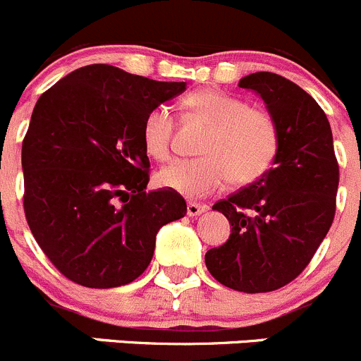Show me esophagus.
Instances as JSON below:
<instances>
[{
  "label": "esophagus",
  "mask_w": 361,
  "mask_h": 361,
  "mask_svg": "<svg viewBox=\"0 0 361 361\" xmlns=\"http://www.w3.org/2000/svg\"><path fill=\"white\" fill-rule=\"evenodd\" d=\"M205 210H207V205H202V203H196V202L188 203V216L189 217L200 216V214H203Z\"/></svg>",
  "instance_id": "esophagus-1"
}]
</instances>
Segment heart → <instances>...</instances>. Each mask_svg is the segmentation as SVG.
I'll use <instances>...</instances> for the list:
<instances>
[{
  "label": "heart",
  "instance_id": "b5f03b06",
  "mask_svg": "<svg viewBox=\"0 0 361 361\" xmlns=\"http://www.w3.org/2000/svg\"><path fill=\"white\" fill-rule=\"evenodd\" d=\"M189 116L209 131L200 144V158L177 159L158 173L163 188L188 198H202L230 179L237 185L259 180L279 154V128L267 110L216 89H202L184 98ZM173 117L166 105L151 109L142 124L145 151L158 161L172 151Z\"/></svg>",
  "mask_w": 361,
  "mask_h": 361
}]
</instances>
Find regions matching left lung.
Returning a JSON list of instances; mask_svg holds the SVG:
<instances>
[{"label":"left lung","mask_w":361,"mask_h":361,"mask_svg":"<svg viewBox=\"0 0 361 361\" xmlns=\"http://www.w3.org/2000/svg\"><path fill=\"white\" fill-rule=\"evenodd\" d=\"M267 103L279 128L272 169L214 210L231 224L230 238L205 255L216 281L244 293H267L297 279L335 217L338 163L330 123L316 99L295 82L256 71L238 82Z\"/></svg>","instance_id":"1"}]
</instances>
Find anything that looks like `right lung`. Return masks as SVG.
Here are the masks:
<instances>
[{"label":"right lung","instance_id":"add662e5","mask_svg":"<svg viewBox=\"0 0 361 361\" xmlns=\"http://www.w3.org/2000/svg\"><path fill=\"white\" fill-rule=\"evenodd\" d=\"M185 89L110 64L71 71L35 105L23 140L24 214L35 240L66 279L117 288L144 274L163 224L184 198L149 184L142 124Z\"/></svg>","mask_w":361,"mask_h":361}]
</instances>
